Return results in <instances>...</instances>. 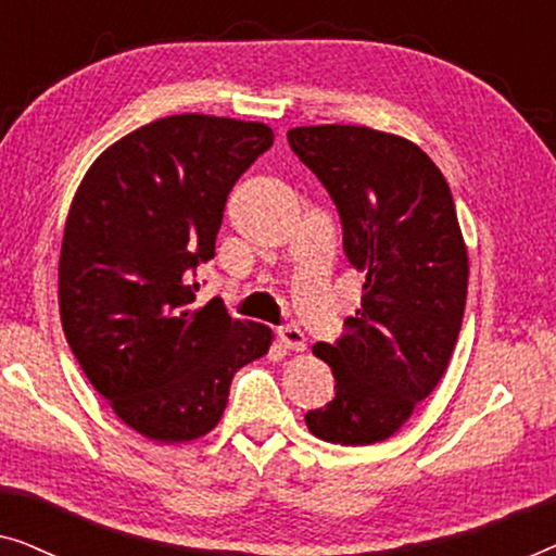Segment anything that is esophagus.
Masks as SVG:
<instances>
[{"mask_svg":"<svg viewBox=\"0 0 556 556\" xmlns=\"http://www.w3.org/2000/svg\"><path fill=\"white\" fill-rule=\"evenodd\" d=\"M278 339L280 344L291 349V352H306V337H303V331L295 329V326H283V329L278 331Z\"/></svg>","mask_w":556,"mask_h":556,"instance_id":"esophagus-1","label":"esophagus"}]
</instances>
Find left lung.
<instances>
[{"label": "left lung", "mask_w": 556, "mask_h": 556, "mask_svg": "<svg viewBox=\"0 0 556 556\" xmlns=\"http://www.w3.org/2000/svg\"><path fill=\"white\" fill-rule=\"evenodd\" d=\"M288 143L331 194L364 273L344 337L314 344L337 397L306 425L326 443H382L435 390L460 333L468 250L451 187L417 143L369 126H299Z\"/></svg>", "instance_id": "8db88e82"}]
</instances>
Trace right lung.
Returning a JSON list of instances; mask_svg holds the SVG:
<instances>
[{
    "label": "right lung",
    "instance_id": "1",
    "mask_svg": "<svg viewBox=\"0 0 556 556\" xmlns=\"http://www.w3.org/2000/svg\"><path fill=\"white\" fill-rule=\"evenodd\" d=\"M270 143L257 121L156 118L111 143L71 202L58 268L65 339L113 413L156 443L207 435L235 371L273 344L268 326L238 321L219 299L192 308L227 194Z\"/></svg>",
    "mask_w": 556,
    "mask_h": 556
}]
</instances>
